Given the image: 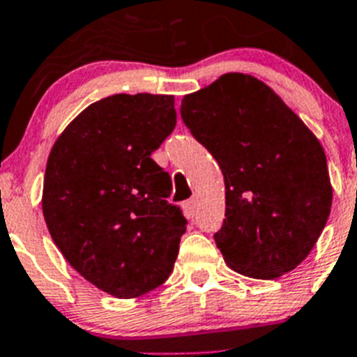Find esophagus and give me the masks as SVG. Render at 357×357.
<instances>
[{
    "label": "esophagus",
    "mask_w": 357,
    "mask_h": 357,
    "mask_svg": "<svg viewBox=\"0 0 357 357\" xmlns=\"http://www.w3.org/2000/svg\"><path fill=\"white\" fill-rule=\"evenodd\" d=\"M197 197L194 196V197H190V199L187 201V203H185V212H187V215L188 217H194L196 215V206H197Z\"/></svg>",
    "instance_id": "obj_1"
}]
</instances>
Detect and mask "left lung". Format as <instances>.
Instances as JSON below:
<instances>
[{
    "mask_svg": "<svg viewBox=\"0 0 357 357\" xmlns=\"http://www.w3.org/2000/svg\"><path fill=\"white\" fill-rule=\"evenodd\" d=\"M181 119L225 176V221L213 238L226 264L260 280L302 264L333 204L327 158L311 129L244 73L185 95Z\"/></svg>",
    "mask_w": 357,
    "mask_h": 357,
    "instance_id": "left-lung-1",
    "label": "left lung"
}]
</instances>
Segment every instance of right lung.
Masks as SVG:
<instances>
[{
  "label": "right lung",
  "mask_w": 357,
  "mask_h": 357,
  "mask_svg": "<svg viewBox=\"0 0 357 357\" xmlns=\"http://www.w3.org/2000/svg\"><path fill=\"white\" fill-rule=\"evenodd\" d=\"M172 95H113L88 105L50 151L43 215L75 271L116 298L169 278L187 219L151 154L174 131Z\"/></svg>",
  "instance_id": "add662e5"
}]
</instances>
